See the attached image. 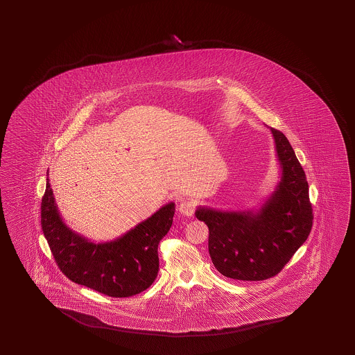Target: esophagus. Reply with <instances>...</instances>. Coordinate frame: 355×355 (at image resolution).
Instances as JSON below:
<instances>
[{"label": "esophagus", "mask_w": 355, "mask_h": 355, "mask_svg": "<svg viewBox=\"0 0 355 355\" xmlns=\"http://www.w3.org/2000/svg\"><path fill=\"white\" fill-rule=\"evenodd\" d=\"M178 211H179V213L182 214V216L191 217V216L194 214V211H196V203L191 202V200H184V202H181L179 208H178Z\"/></svg>", "instance_id": "34e87169"}]
</instances>
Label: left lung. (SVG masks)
Wrapping results in <instances>:
<instances>
[{
	"instance_id": "left-lung-1",
	"label": "left lung",
	"mask_w": 355,
	"mask_h": 355,
	"mask_svg": "<svg viewBox=\"0 0 355 355\" xmlns=\"http://www.w3.org/2000/svg\"><path fill=\"white\" fill-rule=\"evenodd\" d=\"M280 180L259 209L223 211L199 207L209 228L208 249L222 275L239 280L272 278L307 240L312 228L309 182L287 137L270 128Z\"/></svg>"
}]
</instances>
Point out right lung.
I'll list each match as a JSON object with an SVG mask.
<instances>
[{
	"label": "right lung",
	"instance_id": "1",
	"mask_svg": "<svg viewBox=\"0 0 355 355\" xmlns=\"http://www.w3.org/2000/svg\"><path fill=\"white\" fill-rule=\"evenodd\" d=\"M174 214L171 202L113 241L92 242L64 223L49 179L42 199L43 234L62 272L77 284L115 298L138 295L155 282L159 242Z\"/></svg>",
	"mask_w": 355,
	"mask_h": 355
}]
</instances>
